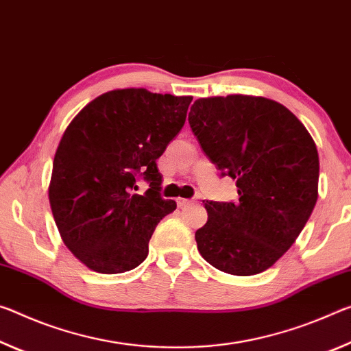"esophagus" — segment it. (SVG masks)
<instances>
[{"label": "esophagus", "instance_id": "1", "mask_svg": "<svg viewBox=\"0 0 351 351\" xmlns=\"http://www.w3.org/2000/svg\"><path fill=\"white\" fill-rule=\"evenodd\" d=\"M189 204H191V200H188V199H177V205H179V208H185V206H188Z\"/></svg>", "mask_w": 351, "mask_h": 351}]
</instances>
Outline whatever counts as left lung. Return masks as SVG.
Returning a JSON list of instances; mask_svg holds the SVG:
<instances>
[{
    "label": "left lung",
    "mask_w": 351,
    "mask_h": 351,
    "mask_svg": "<svg viewBox=\"0 0 351 351\" xmlns=\"http://www.w3.org/2000/svg\"><path fill=\"white\" fill-rule=\"evenodd\" d=\"M188 121L221 177L237 180L239 196L205 202L200 255L239 277L266 271L295 243L317 202L314 140L294 113L260 96L202 97Z\"/></svg>",
    "instance_id": "8db88e82"
}]
</instances>
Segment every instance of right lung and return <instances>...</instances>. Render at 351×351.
Returning <instances> with one entry per match:
<instances>
[{
    "label": "right lung",
    "instance_id": "1",
    "mask_svg": "<svg viewBox=\"0 0 351 351\" xmlns=\"http://www.w3.org/2000/svg\"><path fill=\"white\" fill-rule=\"evenodd\" d=\"M191 96L113 90L85 106L59 143L49 204L63 243L91 271L121 274L146 260L163 199L157 158L182 130ZM149 188L135 195L136 182Z\"/></svg>",
    "mask_w": 351,
    "mask_h": 351
}]
</instances>
